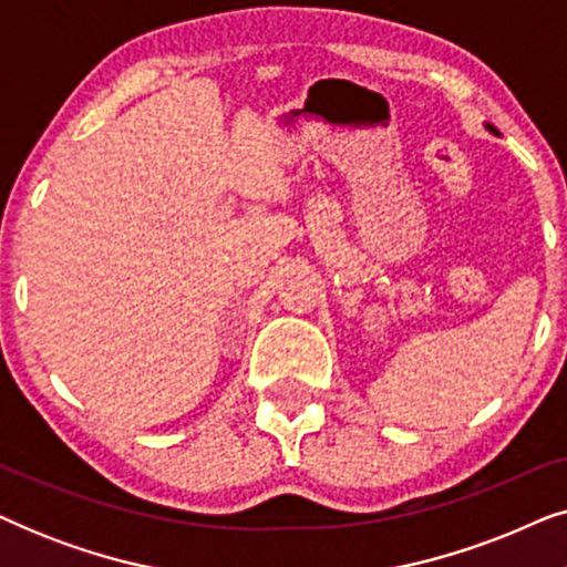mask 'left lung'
Returning a JSON list of instances; mask_svg holds the SVG:
<instances>
[{
	"mask_svg": "<svg viewBox=\"0 0 567 567\" xmlns=\"http://www.w3.org/2000/svg\"><path fill=\"white\" fill-rule=\"evenodd\" d=\"M485 128H487V131H491V134H495V136H498V128H495V126H491V123H485Z\"/></svg>",
	"mask_w": 567,
	"mask_h": 567,
	"instance_id": "1",
	"label": "left lung"
}]
</instances>
